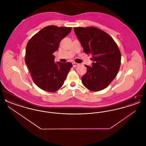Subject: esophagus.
Returning a JSON list of instances; mask_svg holds the SVG:
<instances>
[{
    "mask_svg": "<svg viewBox=\"0 0 146 146\" xmlns=\"http://www.w3.org/2000/svg\"><path fill=\"white\" fill-rule=\"evenodd\" d=\"M73 66L74 67H76V66H79V63H78L76 62H73Z\"/></svg>",
    "mask_w": 146,
    "mask_h": 146,
    "instance_id": "1",
    "label": "esophagus"
}]
</instances>
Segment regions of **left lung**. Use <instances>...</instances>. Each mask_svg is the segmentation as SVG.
Returning <instances> with one entry per match:
<instances>
[{
	"mask_svg": "<svg viewBox=\"0 0 146 146\" xmlns=\"http://www.w3.org/2000/svg\"><path fill=\"white\" fill-rule=\"evenodd\" d=\"M74 31L85 53L91 55V66L85 65L86 73L82 83L91 91L106 88L117 75L121 63V53L111 36L94 27H74Z\"/></svg>",
	"mask_w": 146,
	"mask_h": 146,
	"instance_id": "8db88e82",
	"label": "left lung"
}]
</instances>
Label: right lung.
<instances>
[{
	"label": "right lung",
	"mask_w": 146,
	"mask_h": 146,
	"mask_svg": "<svg viewBox=\"0 0 146 146\" xmlns=\"http://www.w3.org/2000/svg\"><path fill=\"white\" fill-rule=\"evenodd\" d=\"M71 27L51 25L42 29L28 41L25 62L32 80L39 88L48 92L60 89L72 67V63H55L53 54L60 42L68 35Z\"/></svg>",
	"instance_id": "right-lung-1"
}]
</instances>
